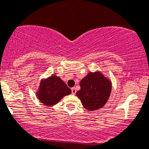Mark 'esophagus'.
Masks as SVG:
<instances>
[{
	"label": "esophagus",
	"instance_id": "obj_1",
	"mask_svg": "<svg viewBox=\"0 0 149 149\" xmlns=\"http://www.w3.org/2000/svg\"><path fill=\"white\" fill-rule=\"evenodd\" d=\"M71 91H72V93L73 95H74L75 93H76V88H75L74 87L72 88H71Z\"/></svg>",
	"mask_w": 149,
	"mask_h": 149
}]
</instances>
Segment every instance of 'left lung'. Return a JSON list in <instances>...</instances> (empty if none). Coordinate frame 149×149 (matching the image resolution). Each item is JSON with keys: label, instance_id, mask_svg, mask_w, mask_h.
Instances as JSON below:
<instances>
[{"label": "left lung", "instance_id": "1", "mask_svg": "<svg viewBox=\"0 0 149 149\" xmlns=\"http://www.w3.org/2000/svg\"><path fill=\"white\" fill-rule=\"evenodd\" d=\"M77 92L83 106L88 111H96L103 107L111 92V83L100 72H89L80 81Z\"/></svg>", "mask_w": 149, "mask_h": 149}]
</instances>
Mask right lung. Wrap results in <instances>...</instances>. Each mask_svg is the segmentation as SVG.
I'll return each instance as SVG.
<instances>
[{
	"label": "right lung",
	"instance_id": "add662e5",
	"mask_svg": "<svg viewBox=\"0 0 149 149\" xmlns=\"http://www.w3.org/2000/svg\"><path fill=\"white\" fill-rule=\"evenodd\" d=\"M71 93V89L56 75H52L40 84L37 96L46 106L56 105L63 96Z\"/></svg>",
	"mask_w": 149,
	"mask_h": 149
}]
</instances>
